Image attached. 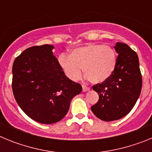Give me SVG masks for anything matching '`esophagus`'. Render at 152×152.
Masks as SVG:
<instances>
[{
  "label": "esophagus",
  "instance_id": "34e87169",
  "mask_svg": "<svg viewBox=\"0 0 152 152\" xmlns=\"http://www.w3.org/2000/svg\"><path fill=\"white\" fill-rule=\"evenodd\" d=\"M82 89H83V92H86V91H88L90 90V88L88 87L85 85H82Z\"/></svg>",
  "mask_w": 152,
  "mask_h": 152
}]
</instances>
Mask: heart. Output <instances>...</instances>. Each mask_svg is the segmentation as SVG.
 Masks as SVG:
<instances>
[{
    "label": "heart",
    "mask_w": 152,
    "mask_h": 152,
    "mask_svg": "<svg viewBox=\"0 0 152 152\" xmlns=\"http://www.w3.org/2000/svg\"><path fill=\"white\" fill-rule=\"evenodd\" d=\"M58 63L67 77L77 80L84 75L94 84H100L112 76L117 64V56L112 47L89 44L73 49L69 56L61 55Z\"/></svg>",
    "instance_id": "b5f03b06"
}]
</instances>
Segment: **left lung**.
<instances>
[{
    "mask_svg": "<svg viewBox=\"0 0 152 152\" xmlns=\"http://www.w3.org/2000/svg\"><path fill=\"white\" fill-rule=\"evenodd\" d=\"M114 49L119 56L115 72L110 78L92 87L99 100L91 107L95 116L103 121H113L126 116L139 97L142 78L136 52L125 43Z\"/></svg>",
    "mask_w": 152,
    "mask_h": 152,
    "instance_id": "obj_1",
    "label": "left lung"
}]
</instances>
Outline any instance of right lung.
Masks as SVG:
<instances>
[{
  "instance_id": "right-lung-1",
  "label": "right lung",
  "mask_w": 152,
  "mask_h": 152,
  "mask_svg": "<svg viewBox=\"0 0 152 152\" xmlns=\"http://www.w3.org/2000/svg\"><path fill=\"white\" fill-rule=\"evenodd\" d=\"M53 49L51 45L28 48L16 58L12 69L16 101L29 117L43 124L62 119L72 98L82 91L64 75Z\"/></svg>"
}]
</instances>
